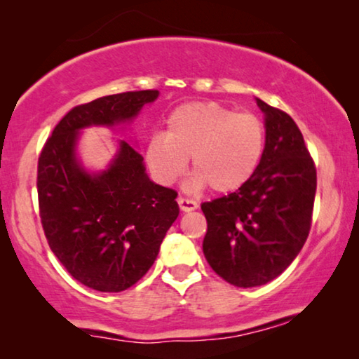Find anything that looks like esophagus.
Returning <instances> with one entry per match:
<instances>
[{
    "instance_id": "1",
    "label": "esophagus",
    "mask_w": 359,
    "mask_h": 359,
    "mask_svg": "<svg viewBox=\"0 0 359 359\" xmlns=\"http://www.w3.org/2000/svg\"><path fill=\"white\" fill-rule=\"evenodd\" d=\"M178 204H180V209L183 210V212H189V210L198 209V203L189 198H184V196H180Z\"/></svg>"
}]
</instances>
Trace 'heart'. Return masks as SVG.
<instances>
[{"instance_id":"1","label":"heart","mask_w":359,"mask_h":359,"mask_svg":"<svg viewBox=\"0 0 359 359\" xmlns=\"http://www.w3.org/2000/svg\"><path fill=\"white\" fill-rule=\"evenodd\" d=\"M264 151V127L253 112L219 102H186L170 112L163 134L151 135L145 160L161 183L183 175L191 156L194 184L230 193L247 183Z\"/></svg>"}]
</instances>
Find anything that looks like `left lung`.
<instances>
[{
    "instance_id": "1",
    "label": "left lung",
    "mask_w": 359,
    "mask_h": 359,
    "mask_svg": "<svg viewBox=\"0 0 359 359\" xmlns=\"http://www.w3.org/2000/svg\"><path fill=\"white\" fill-rule=\"evenodd\" d=\"M266 144L252 178L222 198L201 204L210 268L237 287L262 286L297 257L312 225L317 170L292 117L257 100Z\"/></svg>"
}]
</instances>
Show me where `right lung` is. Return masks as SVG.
Returning <instances> with one entry per match:
<instances>
[{
    "label": "right lung",
    "mask_w": 359,
    "mask_h": 359,
    "mask_svg": "<svg viewBox=\"0 0 359 359\" xmlns=\"http://www.w3.org/2000/svg\"><path fill=\"white\" fill-rule=\"evenodd\" d=\"M156 96V90L126 91L75 106L39 155V214L48 247L96 291L121 292L149 271L180 214L178 193L151 183L144 156L124 140L109 168L88 175L75 158L78 130L130 121Z\"/></svg>",
    "instance_id": "add662e5"
}]
</instances>
